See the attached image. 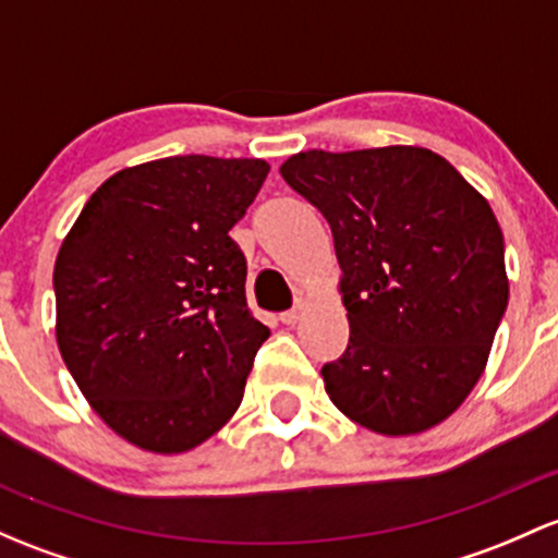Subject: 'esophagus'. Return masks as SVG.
I'll return each mask as SVG.
<instances>
[{
    "mask_svg": "<svg viewBox=\"0 0 558 558\" xmlns=\"http://www.w3.org/2000/svg\"><path fill=\"white\" fill-rule=\"evenodd\" d=\"M304 307H307V304H304V299H296L294 307L286 310V313H280V320H283L286 326L299 324V320H302V315H304Z\"/></svg>",
    "mask_w": 558,
    "mask_h": 558,
    "instance_id": "esophagus-1",
    "label": "esophagus"
}]
</instances>
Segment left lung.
<instances>
[{"label":"left lung","mask_w":558,"mask_h":558,"mask_svg":"<svg viewBox=\"0 0 558 558\" xmlns=\"http://www.w3.org/2000/svg\"><path fill=\"white\" fill-rule=\"evenodd\" d=\"M280 175L326 216L350 342L320 368L333 407L412 436L460 407L508 307L506 243L489 203L422 146L310 149Z\"/></svg>","instance_id":"8db88e82"}]
</instances>
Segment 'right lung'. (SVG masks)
I'll return each instance as SVG.
<instances>
[{"instance_id": "obj_1", "label": "right lung", "mask_w": 558, "mask_h": 558, "mask_svg": "<svg viewBox=\"0 0 558 558\" xmlns=\"http://www.w3.org/2000/svg\"><path fill=\"white\" fill-rule=\"evenodd\" d=\"M264 160L184 155L104 181L52 272L63 363L96 414L133 447L179 454L243 401L269 328L245 302L230 230L259 195Z\"/></svg>"}]
</instances>
